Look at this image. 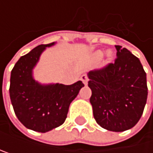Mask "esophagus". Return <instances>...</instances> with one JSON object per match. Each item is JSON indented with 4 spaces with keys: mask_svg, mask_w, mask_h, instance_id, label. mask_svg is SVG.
Here are the masks:
<instances>
[{
    "mask_svg": "<svg viewBox=\"0 0 153 153\" xmlns=\"http://www.w3.org/2000/svg\"><path fill=\"white\" fill-rule=\"evenodd\" d=\"M80 78H81V80L83 81V83L87 86V85H88V76H87V75H82Z\"/></svg>",
    "mask_w": 153,
    "mask_h": 153,
    "instance_id": "34e87169",
    "label": "esophagus"
}]
</instances>
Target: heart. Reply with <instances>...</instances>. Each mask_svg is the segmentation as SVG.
Instances as JSON below:
<instances>
[{"instance_id": "obj_1", "label": "heart", "mask_w": 153, "mask_h": 153, "mask_svg": "<svg viewBox=\"0 0 153 153\" xmlns=\"http://www.w3.org/2000/svg\"><path fill=\"white\" fill-rule=\"evenodd\" d=\"M107 58L108 59V60H110L111 59V56H112V54H111V52L110 51H108V52H107ZM103 57V52L102 51H96L94 54H93V59L95 60V61H99L101 58Z\"/></svg>"}]
</instances>
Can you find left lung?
<instances>
[{"instance_id": "obj_1", "label": "left lung", "mask_w": 153, "mask_h": 153, "mask_svg": "<svg viewBox=\"0 0 153 153\" xmlns=\"http://www.w3.org/2000/svg\"><path fill=\"white\" fill-rule=\"evenodd\" d=\"M117 58L103 69L90 71V103L97 123L110 131H124L140 120L147 102V78L138 57L115 45Z\"/></svg>"}]
</instances>
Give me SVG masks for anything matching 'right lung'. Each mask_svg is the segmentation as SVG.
Instances as JSON below:
<instances>
[{"label":"right lung","mask_w":153,"mask_h":153,"mask_svg":"<svg viewBox=\"0 0 153 153\" xmlns=\"http://www.w3.org/2000/svg\"><path fill=\"white\" fill-rule=\"evenodd\" d=\"M55 45L36 46L17 61L11 72L9 92L16 117L27 128L42 133L65 122L70 103L84 87L82 81L66 86L42 84L34 79L33 71L41 55Z\"/></svg>","instance_id":"1"}]
</instances>
